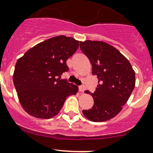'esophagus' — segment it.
<instances>
[{
  "label": "esophagus",
  "mask_w": 153,
  "mask_h": 153,
  "mask_svg": "<svg viewBox=\"0 0 153 153\" xmlns=\"http://www.w3.org/2000/svg\"><path fill=\"white\" fill-rule=\"evenodd\" d=\"M79 88L80 92H85V90H86V88L85 87V85H81V86L79 87Z\"/></svg>",
  "instance_id": "1"
}]
</instances>
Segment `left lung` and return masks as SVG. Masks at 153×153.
I'll return each instance as SVG.
<instances>
[{"mask_svg":"<svg viewBox=\"0 0 153 153\" xmlns=\"http://www.w3.org/2000/svg\"><path fill=\"white\" fill-rule=\"evenodd\" d=\"M80 49L90 60L92 73L98 80L96 91L91 93L94 104L82 113L93 122L109 120L127 103L135 87V71L128 60L106 42H80Z\"/></svg>","mask_w":153,"mask_h":153,"instance_id":"left-lung-1","label":"left lung"}]
</instances>
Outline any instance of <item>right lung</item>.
Instances as JSON below:
<instances>
[{"mask_svg":"<svg viewBox=\"0 0 153 153\" xmlns=\"http://www.w3.org/2000/svg\"><path fill=\"white\" fill-rule=\"evenodd\" d=\"M78 47L79 41L58 36L36 44L18 59L13 81L27 114L50 119L58 114L67 97L76 94L78 86L60 78L68 71L67 60Z\"/></svg>","mask_w":153,"mask_h":153,"instance_id":"add662e5","label":"right lung"}]
</instances>
